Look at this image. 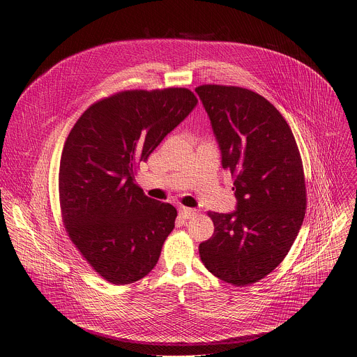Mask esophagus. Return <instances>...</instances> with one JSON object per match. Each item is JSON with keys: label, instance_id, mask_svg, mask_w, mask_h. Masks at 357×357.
Returning a JSON list of instances; mask_svg holds the SVG:
<instances>
[{"label": "esophagus", "instance_id": "obj_1", "mask_svg": "<svg viewBox=\"0 0 357 357\" xmlns=\"http://www.w3.org/2000/svg\"><path fill=\"white\" fill-rule=\"evenodd\" d=\"M179 215L183 218V219H190V218H193V216H196L197 215V212L195 211V209H190V208H181L179 209Z\"/></svg>", "mask_w": 357, "mask_h": 357}]
</instances>
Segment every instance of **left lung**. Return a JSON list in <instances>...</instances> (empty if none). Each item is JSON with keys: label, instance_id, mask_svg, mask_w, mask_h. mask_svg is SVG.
<instances>
[{"label": "left lung", "instance_id": "8db88e82", "mask_svg": "<svg viewBox=\"0 0 357 357\" xmlns=\"http://www.w3.org/2000/svg\"><path fill=\"white\" fill-rule=\"evenodd\" d=\"M195 91L237 197L233 213H208L215 231L200 243V260L222 281L250 285L280 266L302 226L307 188L301 154L285 119L259 93L222 84Z\"/></svg>", "mask_w": 357, "mask_h": 357}]
</instances>
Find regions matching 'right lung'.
Wrapping results in <instances>:
<instances>
[{
	"instance_id": "add662e5",
	"label": "right lung",
	"mask_w": 357,
	"mask_h": 357,
	"mask_svg": "<svg viewBox=\"0 0 357 357\" xmlns=\"http://www.w3.org/2000/svg\"><path fill=\"white\" fill-rule=\"evenodd\" d=\"M196 103L185 87L119 91L93 103L65 141V230L87 264L112 284L144 278L175 227L176 209L145 196L135 171Z\"/></svg>"
}]
</instances>
